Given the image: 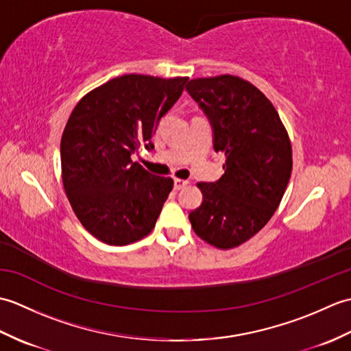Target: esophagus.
Listing matches in <instances>:
<instances>
[{"mask_svg": "<svg viewBox=\"0 0 351 351\" xmlns=\"http://www.w3.org/2000/svg\"><path fill=\"white\" fill-rule=\"evenodd\" d=\"M187 185H189V181L180 180V178H175V190H181L184 187H187Z\"/></svg>", "mask_w": 351, "mask_h": 351, "instance_id": "34e87169", "label": "esophagus"}]
</instances>
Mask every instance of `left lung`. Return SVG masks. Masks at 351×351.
Listing matches in <instances>:
<instances>
[{
  "instance_id": "left-lung-1",
  "label": "left lung",
  "mask_w": 351,
  "mask_h": 351,
  "mask_svg": "<svg viewBox=\"0 0 351 351\" xmlns=\"http://www.w3.org/2000/svg\"><path fill=\"white\" fill-rule=\"evenodd\" d=\"M185 88L210 119L214 149L226 156L219 181L197 182L204 200L189 219L204 241L234 249L278 210L293 170L291 141L273 104L247 80L195 78Z\"/></svg>"
}]
</instances>
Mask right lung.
<instances>
[{"label": "right lung", "mask_w": 351, "mask_h": 351, "mask_svg": "<svg viewBox=\"0 0 351 351\" xmlns=\"http://www.w3.org/2000/svg\"><path fill=\"white\" fill-rule=\"evenodd\" d=\"M187 77L130 73L84 95L64 126L62 180L73 213L88 232L110 245H126L151 234L171 178L149 173L131 154L173 107Z\"/></svg>", "instance_id": "obj_1"}]
</instances>
